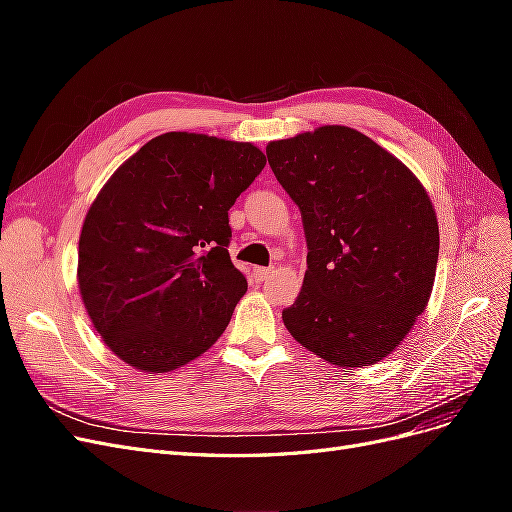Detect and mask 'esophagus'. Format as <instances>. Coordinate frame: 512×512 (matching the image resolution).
Segmentation results:
<instances>
[{
	"label": "esophagus",
	"mask_w": 512,
	"mask_h": 512,
	"mask_svg": "<svg viewBox=\"0 0 512 512\" xmlns=\"http://www.w3.org/2000/svg\"><path fill=\"white\" fill-rule=\"evenodd\" d=\"M271 273H273V269H267V267H256L254 269V275H256L258 282H265Z\"/></svg>",
	"instance_id": "1"
}]
</instances>
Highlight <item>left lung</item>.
<instances>
[{"label": "left lung", "mask_w": 512, "mask_h": 512, "mask_svg": "<svg viewBox=\"0 0 512 512\" xmlns=\"http://www.w3.org/2000/svg\"><path fill=\"white\" fill-rule=\"evenodd\" d=\"M267 158L307 241L303 288L282 312L286 329L333 365L382 361L423 314L436 280L440 232L425 188L346 126L273 141Z\"/></svg>", "instance_id": "1"}]
</instances>
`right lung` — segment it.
<instances>
[{
    "instance_id": "1",
    "label": "right lung",
    "mask_w": 512,
    "mask_h": 512,
    "mask_svg": "<svg viewBox=\"0 0 512 512\" xmlns=\"http://www.w3.org/2000/svg\"><path fill=\"white\" fill-rule=\"evenodd\" d=\"M265 164L252 143L166 132L100 190L79 239V288L123 363L164 374L218 342L247 290L228 254V209Z\"/></svg>"
}]
</instances>
